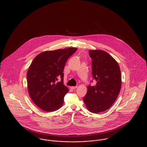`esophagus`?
I'll use <instances>...</instances> for the list:
<instances>
[{
  "label": "esophagus",
  "mask_w": 147,
  "mask_h": 147,
  "mask_svg": "<svg viewBox=\"0 0 147 147\" xmlns=\"http://www.w3.org/2000/svg\"><path fill=\"white\" fill-rule=\"evenodd\" d=\"M77 87H78L77 86H74V87H71V88L72 90H75V89H76Z\"/></svg>",
  "instance_id": "esophagus-1"
}]
</instances>
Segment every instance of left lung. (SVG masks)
<instances>
[{
	"instance_id": "8db88e82",
	"label": "left lung",
	"mask_w": 147,
	"mask_h": 147,
	"mask_svg": "<svg viewBox=\"0 0 147 147\" xmlns=\"http://www.w3.org/2000/svg\"><path fill=\"white\" fill-rule=\"evenodd\" d=\"M92 73L96 80L95 86L87 87L83 98L90 113H102L109 110L117 98L121 87V77L117 62L107 52L90 50Z\"/></svg>"
}]
</instances>
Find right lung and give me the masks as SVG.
<instances>
[{"mask_svg":"<svg viewBox=\"0 0 147 147\" xmlns=\"http://www.w3.org/2000/svg\"><path fill=\"white\" fill-rule=\"evenodd\" d=\"M77 50L69 47L44 51L34 58L27 73V88L34 103L47 112L59 109L69 89L63 84L65 64ZM60 77V82L56 83Z\"/></svg>","mask_w":147,"mask_h":147,"instance_id":"right-lung-1","label":"right lung"}]
</instances>
